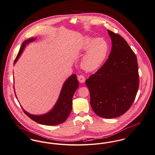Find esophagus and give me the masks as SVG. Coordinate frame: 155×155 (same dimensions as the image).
Returning a JSON list of instances; mask_svg holds the SVG:
<instances>
[{
  "label": "esophagus",
  "mask_w": 155,
  "mask_h": 155,
  "mask_svg": "<svg viewBox=\"0 0 155 155\" xmlns=\"http://www.w3.org/2000/svg\"><path fill=\"white\" fill-rule=\"evenodd\" d=\"M78 81L81 83H84L85 82V78L83 75L78 76Z\"/></svg>",
  "instance_id": "34e87169"
}]
</instances>
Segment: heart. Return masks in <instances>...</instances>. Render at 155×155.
Wrapping results in <instances>:
<instances>
[{"instance_id":"obj_1","label":"heart","mask_w":155,"mask_h":155,"mask_svg":"<svg viewBox=\"0 0 155 155\" xmlns=\"http://www.w3.org/2000/svg\"><path fill=\"white\" fill-rule=\"evenodd\" d=\"M81 50L85 52L81 65L83 69L88 72H92L98 68L104 62L108 51L109 45L103 38L86 36L81 43Z\"/></svg>"}]
</instances>
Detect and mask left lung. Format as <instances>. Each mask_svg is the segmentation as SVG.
<instances>
[{
	"mask_svg": "<svg viewBox=\"0 0 155 155\" xmlns=\"http://www.w3.org/2000/svg\"><path fill=\"white\" fill-rule=\"evenodd\" d=\"M112 40L108 59L85 83L94 112L112 119L126 113L134 103L139 84L138 64L134 51L124 38L107 30Z\"/></svg>",
	"mask_w": 155,
	"mask_h": 155,
	"instance_id": "8db88e82",
	"label": "left lung"
}]
</instances>
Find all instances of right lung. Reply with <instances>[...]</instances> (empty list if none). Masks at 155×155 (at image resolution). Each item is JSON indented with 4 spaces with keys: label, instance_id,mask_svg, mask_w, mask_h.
<instances>
[{
    "label": "right lung",
    "instance_id": "right-lung-1",
    "mask_svg": "<svg viewBox=\"0 0 155 155\" xmlns=\"http://www.w3.org/2000/svg\"><path fill=\"white\" fill-rule=\"evenodd\" d=\"M35 40V38H31L23 42L19 52L14 61V64L20 57L25 46ZM78 87L79 83L76 75V74H73L64 83L59 99L53 108L49 112L43 115L38 116L31 114L23 109V110L31 120L38 124L49 126L62 124L66 120L71 112L72 109L73 96Z\"/></svg>",
    "mask_w": 155,
    "mask_h": 155
}]
</instances>
